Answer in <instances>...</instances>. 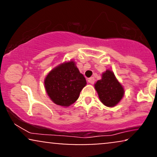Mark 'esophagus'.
I'll list each match as a JSON object with an SVG mask.
<instances>
[{
  "label": "esophagus",
  "instance_id": "34e87169",
  "mask_svg": "<svg viewBox=\"0 0 157 157\" xmlns=\"http://www.w3.org/2000/svg\"><path fill=\"white\" fill-rule=\"evenodd\" d=\"M94 81H95V79H94V77H90V78L88 79V82L91 84L94 83Z\"/></svg>",
  "mask_w": 157,
  "mask_h": 157
}]
</instances>
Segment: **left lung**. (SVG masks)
<instances>
[{
    "label": "left lung",
    "mask_w": 157,
    "mask_h": 157,
    "mask_svg": "<svg viewBox=\"0 0 157 157\" xmlns=\"http://www.w3.org/2000/svg\"><path fill=\"white\" fill-rule=\"evenodd\" d=\"M100 101L108 107L115 106L121 100L124 89L111 71L107 70L102 74V79L94 85Z\"/></svg>",
    "instance_id": "8db88e82"
}]
</instances>
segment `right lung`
<instances>
[{
    "mask_svg": "<svg viewBox=\"0 0 157 157\" xmlns=\"http://www.w3.org/2000/svg\"><path fill=\"white\" fill-rule=\"evenodd\" d=\"M46 92L55 104L69 106L78 99L86 80L73 61L65 63L48 74L44 81Z\"/></svg>",
    "mask_w": 157,
    "mask_h": 157,
    "instance_id": "right-lung-1",
    "label": "right lung"
}]
</instances>
